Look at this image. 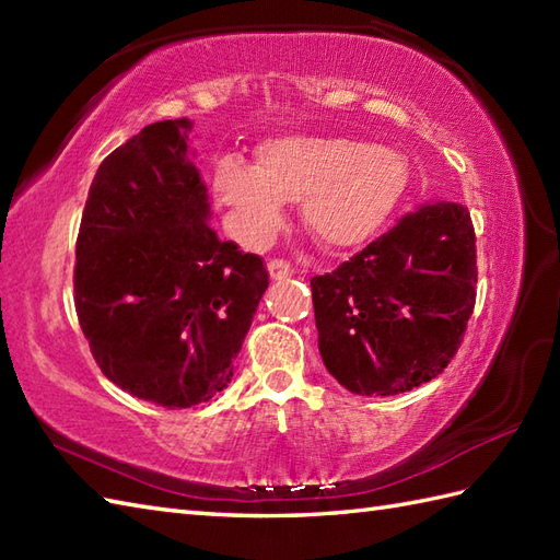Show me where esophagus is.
Listing matches in <instances>:
<instances>
[{
    "label": "esophagus",
    "instance_id": "obj_1",
    "mask_svg": "<svg viewBox=\"0 0 560 560\" xmlns=\"http://www.w3.org/2000/svg\"><path fill=\"white\" fill-rule=\"evenodd\" d=\"M267 269H269V277H271L273 281L289 279L291 273H293V269H291V265H289L287 259H271L269 265H267Z\"/></svg>",
    "mask_w": 560,
    "mask_h": 560
}]
</instances>
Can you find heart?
Listing matches in <instances>:
<instances>
[{
  "instance_id": "heart-1",
  "label": "heart",
  "mask_w": 560,
  "mask_h": 560,
  "mask_svg": "<svg viewBox=\"0 0 560 560\" xmlns=\"http://www.w3.org/2000/svg\"><path fill=\"white\" fill-rule=\"evenodd\" d=\"M409 161L389 147L349 137H273L257 165L237 156L213 163L211 189L225 229L257 247L269 243L299 205L303 225L331 253L361 247L385 229L409 187Z\"/></svg>"
}]
</instances>
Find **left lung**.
<instances>
[{
    "label": "left lung",
    "instance_id": "1",
    "mask_svg": "<svg viewBox=\"0 0 560 560\" xmlns=\"http://www.w3.org/2000/svg\"><path fill=\"white\" fill-rule=\"evenodd\" d=\"M327 371L353 395H401L457 353L477 303L469 209L431 201L311 281Z\"/></svg>",
    "mask_w": 560,
    "mask_h": 560
}]
</instances>
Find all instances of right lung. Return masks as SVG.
I'll return each mask as SVG.
<instances>
[{
    "instance_id": "add662e5",
    "label": "right lung",
    "mask_w": 560,
    "mask_h": 560,
    "mask_svg": "<svg viewBox=\"0 0 560 560\" xmlns=\"http://www.w3.org/2000/svg\"><path fill=\"white\" fill-rule=\"evenodd\" d=\"M153 122L93 177L77 237L74 303L103 375L165 409L229 387L269 287L265 261L223 243L187 135Z\"/></svg>"
}]
</instances>
